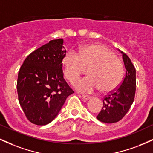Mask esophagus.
<instances>
[{
    "instance_id": "obj_1",
    "label": "esophagus",
    "mask_w": 153,
    "mask_h": 153,
    "mask_svg": "<svg viewBox=\"0 0 153 153\" xmlns=\"http://www.w3.org/2000/svg\"><path fill=\"white\" fill-rule=\"evenodd\" d=\"M82 97L83 98V99L85 100H89V99H91V96H88V95H82Z\"/></svg>"
}]
</instances>
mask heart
<instances>
[{"mask_svg": "<svg viewBox=\"0 0 153 153\" xmlns=\"http://www.w3.org/2000/svg\"><path fill=\"white\" fill-rule=\"evenodd\" d=\"M64 75L73 83L84 69L88 67V76L75 83V88L82 93H91L101 88L103 92L114 90L124 77V68L112 51L101 45L81 47L78 52L69 50L62 59Z\"/></svg>", "mask_w": 153, "mask_h": 153, "instance_id": "1", "label": "heart"}]
</instances>
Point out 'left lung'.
Returning a JSON list of instances; mask_svg holds the SVG:
<instances>
[{
	"label": "left lung",
	"instance_id": "left-lung-1",
	"mask_svg": "<svg viewBox=\"0 0 153 153\" xmlns=\"http://www.w3.org/2000/svg\"><path fill=\"white\" fill-rule=\"evenodd\" d=\"M120 52L126 69L125 75L122 84L105 96L102 109L96 117L101 122L108 124L119 122L126 115L134 101L136 91V70L129 57Z\"/></svg>",
	"mask_w": 153,
	"mask_h": 153
}]
</instances>
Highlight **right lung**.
<instances>
[{
    "mask_svg": "<svg viewBox=\"0 0 153 153\" xmlns=\"http://www.w3.org/2000/svg\"><path fill=\"white\" fill-rule=\"evenodd\" d=\"M66 50L63 39L51 40L28 56L19 72V101L27 119L36 125H46L58 115L73 91L62 72Z\"/></svg>",
    "mask_w": 153,
    "mask_h": 153,
    "instance_id": "1",
    "label": "right lung"
}]
</instances>
